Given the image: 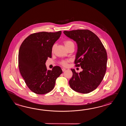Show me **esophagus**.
Returning a JSON list of instances; mask_svg holds the SVG:
<instances>
[{"instance_id": "34e87169", "label": "esophagus", "mask_w": 126, "mask_h": 126, "mask_svg": "<svg viewBox=\"0 0 126 126\" xmlns=\"http://www.w3.org/2000/svg\"><path fill=\"white\" fill-rule=\"evenodd\" d=\"M62 71H63V72H64L65 70H66V69L65 68H63L62 69Z\"/></svg>"}]
</instances>
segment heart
Returning a JSON list of instances; mask_svg holds the SVG:
<instances>
[{"instance_id":"b5f03b06","label":"heart","mask_w":126,"mask_h":126,"mask_svg":"<svg viewBox=\"0 0 126 126\" xmlns=\"http://www.w3.org/2000/svg\"><path fill=\"white\" fill-rule=\"evenodd\" d=\"M64 44L65 45V46L66 47L68 46H70L71 45H72V44H74L72 42V41L70 40H65L64 41ZM56 46V44H54L53 45V46H52V51H53L55 48V47ZM69 60H62L60 62V63L63 66H67V63H68L69 62Z\"/></svg>"}]
</instances>
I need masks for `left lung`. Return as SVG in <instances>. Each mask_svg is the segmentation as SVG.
I'll return each instance as SVG.
<instances>
[{
	"label": "left lung",
	"mask_w": 126,
	"mask_h": 126,
	"mask_svg": "<svg viewBox=\"0 0 126 126\" xmlns=\"http://www.w3.org/2000/svg\"><path fill=\"white\" fill-rule=\"evenodd\" d=\"M64 34L78 44L75 66L83 69L80 73L71 69L69 81L75 91L86 94L96 89L104 78L107 69V54L99 38L89 30L64 31Z\"/></svg>",
	"instance_id": "left-lung-1"
}]
</instances>
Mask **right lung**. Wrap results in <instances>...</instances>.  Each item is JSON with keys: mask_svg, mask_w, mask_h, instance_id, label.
<instances>
[{"mask_svg": "<svg viewBox=\"0 0 126 126\" xmlns=\"http://www.w3.org/2000/svg\"><path fill=\"white\" fill-rule=\"evenodd\" d=\"M61 31L33 33L21 45L18 67L27 86L35 94H43L54 89L57 78L63 71L59 66L47 70L46 60L52 57V47L60 37Z\"/></svg>", "mask_w": 126, "mask_h": 126, "instance_id": "1", "label": "right lung"}]
</instances>
